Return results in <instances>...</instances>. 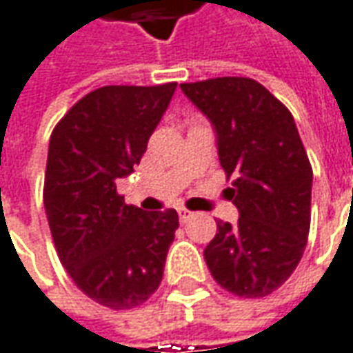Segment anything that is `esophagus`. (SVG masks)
Listing matches in <instances>:
<instances>
[{"label": "esophagus", "instance_id": "34e87169", "mask_svg": "<svg viewBox=\"0 0 353 353\" xmlns=\"http://www.w3.org/2000/svg\"><path fill=\"white\" fill-rule=\"evenodd\" d=\"M179 215H181V221H188V219L192 217V212L186 210V208H181V210H179Z\"/></svg>", "mask_w": 353, "mask_h": 353}]
</instances>
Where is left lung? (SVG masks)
Masks as SVG:
<instances>
[{"mask_svg": "<svg viewBox=\"0 0 353 353\" xmlns=\"http://www.w3.org/2000/svg\"><path fill=\"white\" fill-rule=\"evenodd\" d=\"M217 132V153L233 188L237 225L217 221L204 250L214 280L256 299L281 288L303 256L311 227L313 169L292 112L250 77L181 83Z\"/></svg>", "mask_w": 353, "mask_h": 353, "instance_id": "8db88e82", "label": "left lung"}]
</instances>
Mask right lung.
I'll return each mask as SVG.
<instances>
[{
  "label": "right lung",
  "mask_w": 353,
  "mask_h": 353,
  "mask_svg": "<svg viewBox=\"0 0 353 353\" xmlns=\"http://www.w3.org/2000/svg\"><path fill=\"white\" fill-rule=\"evenodd\" d=\"M176 83L106 85L79 99L56 124L44 174V210L63 268L87 297L124 311L163 280L176 210L143 212L116 181L139 165Z\"/></svg>",
  "instance_id": "obj_1"
}]
</instances>
